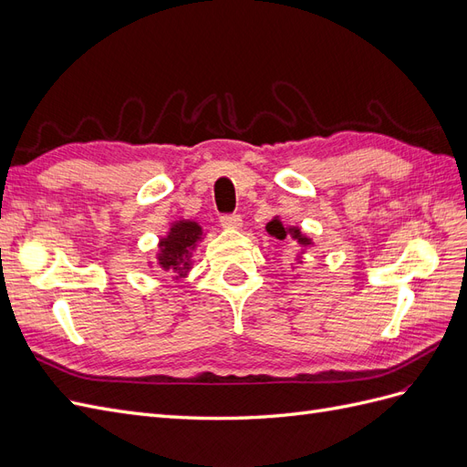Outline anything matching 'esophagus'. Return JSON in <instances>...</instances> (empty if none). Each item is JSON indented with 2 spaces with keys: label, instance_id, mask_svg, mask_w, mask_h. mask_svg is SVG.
Segmentation results:
<instances>
[{
  "label": "esophagus",
  "instance_id": "esophagus-1",
  "mask_svg": "<svg viewBox=\"0 0 467 467\" xmlns=\"http://www.w3.org/2000/svg\"><path fill=\"white\" fill-rule=\"evenodd\" d=\"M220 223L223 225L225 230H239V228H242L244 220H242V216H239V214H223L220 218Z\"/></svg>",
  "mask_w": 467,
  "mask_h": 467
}]
</instances>
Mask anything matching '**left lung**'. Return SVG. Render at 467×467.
I'll return each mask as SVG.
<instances>
[{"label": "left lung", "instance_id": "1", "mask_svg": "<svg viewBox=\"0 0 467 467\" xmlns=\"http://www.w3.org/2000/svg\"><path fill=\"white\" fill-rule=\"evenodd\" d=\"M266 232L271 234V235H275V237H278V239H285L286 234H290L294 239H298V244L304 245V247L312 244L306 235H302V232H300L298 228H288V230H285V225H282V222H278V220L268 222V223H266Z\"/></svg>", "mask_w": 467, "mask_h": 467}]
</instances>
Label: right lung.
<instances>
[{
	"label": "right lung",
	"mask_w": 467,
	"mask_h": 467,
	"mask_svg": "<svg viewBox=\"0 0 467 467\" xmlns=\"http://www.w3.org/2000/svg\"><path fill=\"white\" fill-rule=\"evenodd\" d=\"M201 237L202 228L196 222H175L167 237L160 242L158 263L163 271L185 276L191 268V251L196 247V242H201Z\"/></svg>",
	"instance_id": "add662e5"
}]
</instances>
